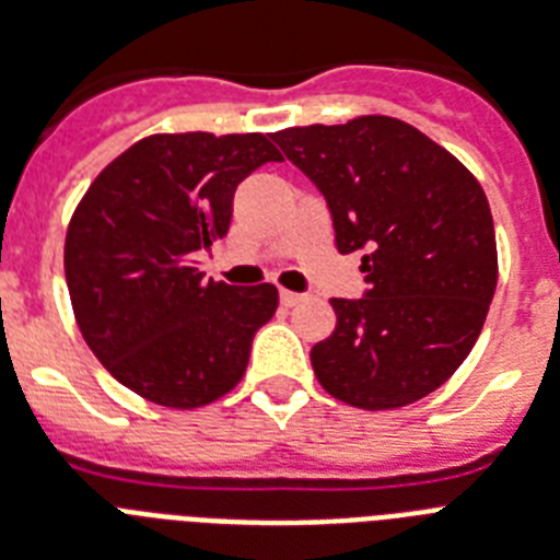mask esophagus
Listing matches in <instances>:
<instances>
[{
	"mask_svg": "<svg viewBox=\"0 0 560 560\" xmlns=\"http://www.w3.org/2000/svg\"><path fill=\"white\" fill-rule=\"evenodd\" d=\"M300 300H303V294H298V291H280V303H283V306H298Z\"/></svg>",
	"mask_w": 560,
	"mask_h": 560,
	"instance_id": "obj_1",
	"label": "esophagus"
}]
</instances>
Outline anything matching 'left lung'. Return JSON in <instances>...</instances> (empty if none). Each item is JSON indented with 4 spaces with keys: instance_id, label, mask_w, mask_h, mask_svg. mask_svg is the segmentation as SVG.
<instances>
[{
    "instance_id": "obj_1",
    "label": "left lung",
    "mask_w": 560,
    "mask_h": 560,
    "mask_svg": "<svg viewBox=\"0 0 560 560\" xmlns=\"http://www.w3.org/2000/svg\"><path fill=\"white\" fill-rule=\"evenodd\" d=\"M326 197L340 254L366 252V294L331 300L317 381L358 409L409 406L472 352L498 285L487 194L455 156L395 117L275 133Z\"/></svg>"
}]
</instances>
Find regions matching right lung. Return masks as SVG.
Listing matches in <instances>:
<instances>
[{"instance_id": "obj_1", "label": "right lung", "mask_w": 560, "mask_h": 560, "mask_svg": "<svg viewBox=\"0 0 560 560\" xmlns=\"http://www.w3.org/2000/svg\"><path fill=\"white\" fill-rule=\"evenodd\" d=\"M280 160L266 133H154L105 165L73 211L65 280L77 326L151 404L197 409L243 381L277 289L206 280L194 257L225 237L240 183Z\"/></svg>"}]
</instances>
